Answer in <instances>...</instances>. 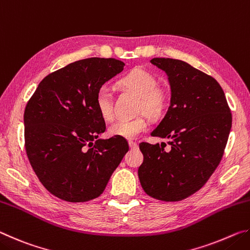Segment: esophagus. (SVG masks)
<instances>
[{
    "label": "esophagus",
    "instance_id": "esophagus-1",
    "mask_svg": "<svg viewBox=\"0 0 250 250\" xmlns=\"http://www.w3.org/2000/svg\"><path fill=\"white\" fill-rule=\"evenodd\" d=\"M129 146H130L131 149H137V147H138V145H137V143H135V142H134V141H132V140H130V141H129Z\"/></svg>",
    "mask_w": 250,
    "mask_h": 250
}]
</instances>
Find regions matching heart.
Segmentation results:
<instances>
[{
  "label": "heart",
  "mask_w": 250,
  "mask_h": 250,
  "mask_svg": "<svg viewBox=\"0 0 250 250\" xmlns=\"http://www.w3.org/2000/svg\"><path fill=\"white\" fill-rule=\"evenodd\" d=\"M122 86L141 97V110H146L151 117L158 118L163 115L167 104V94L158 88V79L150 71L137 68L131 70L120 80ZM96 105L100 116L105 121H110L115 117L112 94L108 87H101L97 92ZM149 126L146 116L132 119H119L109 128L112 135L125 139H135Z\"/></svg>",
  "instance_id": "1"
}]
</instances>
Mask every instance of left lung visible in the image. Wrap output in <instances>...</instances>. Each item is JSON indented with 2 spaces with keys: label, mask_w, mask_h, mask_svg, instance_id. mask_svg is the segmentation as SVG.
Here are the masks:
<instances>
[{
  "label": "left lung",
  "mask_w": 250,
  "mask_h": 250,
  "mask_svg": "<svg viewBox=\"0 0 250 250\" xmlns=\"http://www.w3.org/2000/svg\"><path fill=\"white\" fill-rule=\"evenodd\" d=\"M167 74L171 100L152 137L167 145L141 142L143 162L138 175L147 195L160 201H182L204 185L223 158L231 129V113L221 84L188 62L153 58Z\"/></svg>",
  "instance_id": "8db88e82"
}]
</instances>
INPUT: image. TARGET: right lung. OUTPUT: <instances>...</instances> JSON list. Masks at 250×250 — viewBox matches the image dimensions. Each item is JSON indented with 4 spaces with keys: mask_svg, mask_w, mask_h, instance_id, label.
Returning a JSON list of instances; mask_svg holds the SVG:
<instances>
[{
    "mask_svg": "<svg viewBox=\"0 0 250 250\" xmlns=\"http://www.w3.org/2000/svg\"><path fill=\"white\" fill-rule=\"evenodd\" d=\"M113 58H87L42 80L24 112L27 158L41 183L61 200L100 196L129 150L125 138L105 131L96 105L101 86L124 70Z\"/></svg>",
    "mask_w": 250,
    "mask_h": 250,
    "instance_id": "right-lung-1",
    "label": "right lung"
}]
</instances>
